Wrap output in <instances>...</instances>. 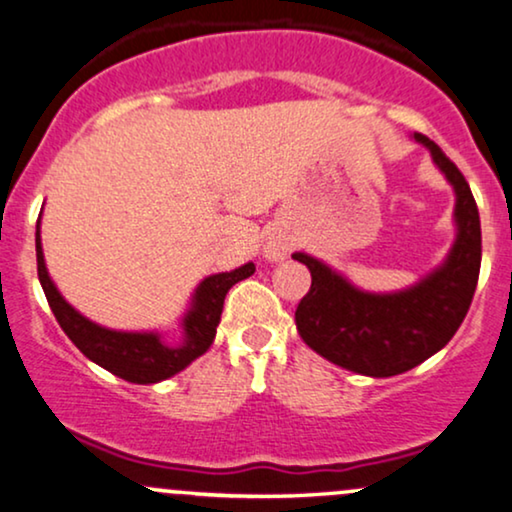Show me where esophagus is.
<instances>
[{"mask_svg": "<svg viewBox=\"0 0 512 512\" xmlns=\"http://www.w3.org/2000/svg\"><path fill=\"white\" fill-rule=\"evenodd\" d=\"M289 251V244L280 240V237H272V240L265 244V256L270 258V261H280V258L287 256Z\"/></svg>", "mask_w": 512, "mask_h": 512, "instance_id": "34e87169", "label": "esophagus"}]
</instances>
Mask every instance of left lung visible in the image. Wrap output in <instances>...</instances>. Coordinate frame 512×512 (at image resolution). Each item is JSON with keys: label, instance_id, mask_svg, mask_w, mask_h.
Wrapping results in <instances>:
<instances>
[{"label": "left lung", "instance_id": "obj_1", "mask_svg": "<svg viewBox=\"0 0 512 512\" xmlns=\"http://www.w3.org/2000/svg\"><path fill=\"white\" fill-rule=\"evenodd\" d=\"M414 138L430 150L456 192L459 232L440 268L404 291L369 294L313 256H291L313 277L296 308L298 334L324 360L374 378L404 374L442 350L461 327L480 277L482 230L470 185L430 138Z\"/></svg>", "mask_w": 512, "mask_h": 512}]
</instances>
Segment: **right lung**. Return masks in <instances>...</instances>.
Wrapping results in <instances>:
<instances>
[{
    "label": "right lung",
    "instance_id": "add662e5",
    "mask_svg": "<svg viewBox=\"0 0 512 512\" xmlns=\"http://www.w3.org/2000/svg\"><path fill=\"white\" fill-rule=\"evenodd\" d=\"M35 244L39 282H42L46 301H49L61 329L91 362L108 369L110 374L124 378V381L138 383V386L164 381V378L183 371L199 355L207 353L209 345L214 343L218 322H221L225 294L232 284L247 280L256 270L254 263H244L242 268L207 277L197 287L188 315L183 317V343L167 345L155 331H115L86 320L82 313H77L65 301L56 284L51 282L49 272H46L39 221Z\"/></svg>",
    "mask_w": 512,
    "mask_h": 512
}]
</instances>
